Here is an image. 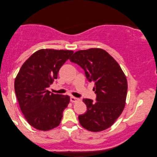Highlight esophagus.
Instances as JSON below:
<instances>
[{"mask_svg": "<svg viewBox=\"0 0 157 157\" xmlns=\"http://www.w3.org/2000/svg\"><path fill=\"white\" fill-rule=\"evenodd\" d=\"M78 99L76 98V97H70V101L72 102V103H75L76 101H78Z\"/></svg>", "mask_w": 157, "mask_h": 157, "instance_id": "esophagus-1", "label": "esophagus"}]
</instances>
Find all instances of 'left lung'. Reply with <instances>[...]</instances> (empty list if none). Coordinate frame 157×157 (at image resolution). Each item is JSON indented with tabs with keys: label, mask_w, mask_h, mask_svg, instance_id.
<instances>
[{
	"label": "left lung",
	"mask_w": 157,
	"mask_h": 157,
	"mask_svg": "<svg viewBox=\"0 0 157 157\" xmlns=\"http://www.w3.org/2000/svg\"><path fill=\"white\" fill-rule=\"evenodd\" d=\"M85 71L89 81L94 83L97 101L83 99L86 113L78 120L85 129L101 132L113 124L124 109L127 94V81L124 73L115 59L99 48L76 51L69 58Z\"/></svg>",
	"instance_id": "1"
}]
</instances>
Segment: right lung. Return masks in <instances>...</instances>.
I'll return each instance as SVG.
<instances>
[{"instance_id": "add662e5", "label": "right lung", "mask_w": 157, "mask_h": 157, "mask_svg": "<svg viewBox=\"0 0 157 157\" xmlns=\"http://www.w3.org/2000/svg\"><path fill=\"white\" fill-rule=\"evenodd\" d=\"M74 51L40 49L25 60L14 81V90L21 110L28 124L41 131L57 127L68 106V95L47 90L62 65Z\"/></svg>"}]
</instances>
